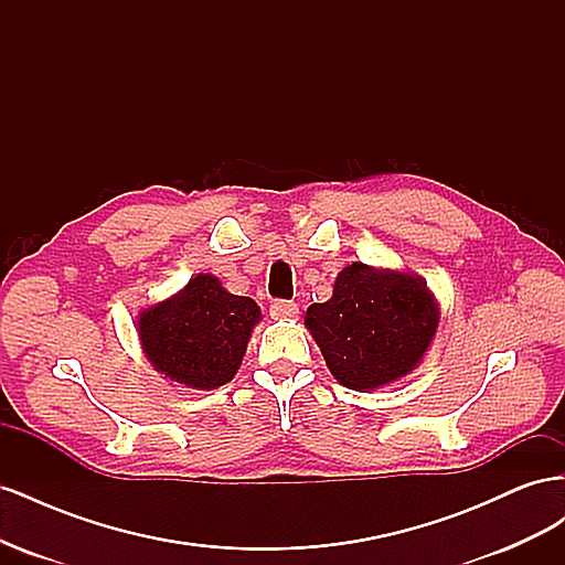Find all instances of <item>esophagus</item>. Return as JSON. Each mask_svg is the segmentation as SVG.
Wrapping results in <instances>:
<instances>
[{"label":"esophagus","mask_w":565,"mask_h":565,"mask_svg":"<svg viewBox=\"0 0 565 565\" xmlns=\"http://www.w3.org/2000/svg\"><path fill=\"white\" fill-rule=\"evenodd\" d=\"M299 313V306L295 301H273L270 303V318L273 320H292Z\"/></svg>","instance_id":"34e87169"}]
</instances>
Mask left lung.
<instances>
[{"label":"left lung","instance_id":"left-lung-1","mask_svg":"<svg viewBox=\"0 0 565 565\" xmlns=\"http://www.w3.org/2000/svg\"><path fill=\"white\" fill-rule=\"evenodd\" d=\"M440 322V306L413 270L351 262L339 270L332 297L306 309L332 377L353 391H374L417 370Z\"/></svg>","mask_w":565,"mask_h":565}]
</instances>
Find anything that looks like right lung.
<instances>
[{
  "instance_id": "right-lung-1",
  "label": "right lung",
  "mask_w": 565,
  "mask_h": 565,
  "mask_svg": "<svg viewBox=\"0 0 565 565\" xmlns=\"http://www.w3.org/2000/svg\"><path fill=\"white\" fill-rule=\"evenodd\" d=\"M262 309L249 297L231 295L212 273H198L169 299L136 316L141 349L164 380L212 391L241 370Z\"/></svg>"
}]
</instances>
